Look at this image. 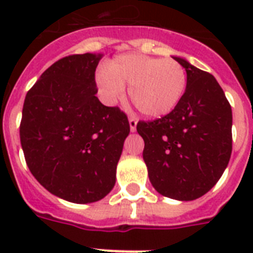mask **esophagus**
Instances as JSON below:
<instances>
[{"mask_svg":"<svg viewBox=\"0 0 253 253\" xmlns=\"http://www.w3.org/2000/svg\"><path fill=\"white\" fill-rule=\"evenodd\" d=\"M128 123H130V130L134 132V131L136 130V123H138V121H136L135 117H130V118H128Z\"/></svg>","mask_w":253,"mask_h":253,"instance_id":"esophagus-1","label":"esophagus"}]
</instances>
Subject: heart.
<instances>
[{"instance_id": "1", "label": "heart", "mask_w": 253, "mask_h": 253, "mask_svg": "<svg viewBox=\"0 0 253 253\" xmlns=\"http://www.w3.org/2000/svg\"><path fill=\"white\" fill-rule=\"evenodd\" d=\"M97 84L103 99L115 103L126 86L135 107L143 115L160 118L176 109L186 89L185 68L173 59L123 53L97 72Z\"/></svg>"}]
</instances>
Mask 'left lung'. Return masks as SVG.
<instances>
[{"mask_svg": "<svg viewBox=\"0 0 253 253\" xmlns=\"http://www.w3.org/2000/svg\"><path fill=\"white\" fill-rule=\"evenodd\" d=\"M186 71V89L176 109L139 121L143 159L152 186L178 201L200 198L218 182L232 151V111L212 75L173 57Z\"/></svg>", "mask_w": 253, "mask_h": 253, "instance_id": "left-lung-1", "label": "left lung"}]
</instances>
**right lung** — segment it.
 <instances>
[{"instance_id": "1", "label": "right lung", "mask_w": 253, "mask_h": 253, "mask_svg": "<svg viewBox=\"0 0 253 253\" xmlns=\"http://www.w3.org/2000/svg\"><path fill=\"white\" fill-rule=\"evenodd\" d=\"M102 55H69L27 91L19 136L30 172L49 193L75 204L102 200L115 184L130 132L127 115L95 97Z\"/></svg>"}]
</instances>
